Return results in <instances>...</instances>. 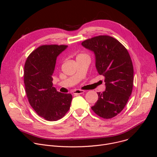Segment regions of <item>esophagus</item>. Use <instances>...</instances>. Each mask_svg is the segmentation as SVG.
Masks as SVG:
<instances>
[{
  "label": "esophagus",
  "instance_id": "esophagus-1",
  "mask_svg": "<svg viewBox=\"0 0 157 157\" xmlns=\"http://www.w3.org/2000/svg\"><path fill=\"white\" fill-rule=\"evenodd\" d=\"M85 92L84 90H76L75 91H74L73 94L74 95H79V94H82Z\"/></svg>",
  "mask_w": 157,
  "mask_h": 157
}]
</instances>
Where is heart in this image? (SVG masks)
I'll return each instance as SVG.
<instances>
[{
	"mask_svg": "<svg viewBox=\"0 0 157 157\" xmlns=\"http://www.w3.org/2000/svg\"><path fill=\"white\" fill-rule=\"evenodd\" d=\"M87 56L86 54H83V53H79L78 55L77 56V58H79V57H82V56Z\"/></svg>",
	"mask_w": 157,
	"mask_h": 157,
	"instance_id": "1",
	"label": "heart"
}]
</instances>
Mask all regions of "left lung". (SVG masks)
Returning a JSON list of instances; mask_svg holds the SVG:
<instances>
[{
  "label": "left lung",
  "mask_w": 157,
  "mask_h": 157,
  "mask_svg": "<svg viewBox=\"0 0 157 157\" xmlns=\"http://www.w3.org/2000/svg\"><path fill=\"white\" fill-rule=\"evenodd\" d=\"M81 44L94 52L95 66L104 77L105 90L98 92V100L92 107L98 117L110 119L126 105L132 92L134 68L125 47L109 36H98L86 39Z\"/></svg>",
  "instance_id": "left-lung-1"
}]
</instances>
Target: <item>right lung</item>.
I'll list each match as a JSON object with an SVG mask.
<instances>
[{
	"label": "right lung",
	"mask_w": 157,
	"mask_h": 157,
	"mask_svg": "<svg viewBox=\"0 0 157 157\" xmlns=\"http://www.w3.org/2000/svg\"><path fill=\"white\" fill-rule=\"evenodd\" d=\"M67 47L41 45L25 63L24 83L29 102L39 116L48 121L61 119L70 109L72 95L57 92L52 83L56 57Z\"/></svg>",
	"instance_id": "obj_1"
}]
</instances>
